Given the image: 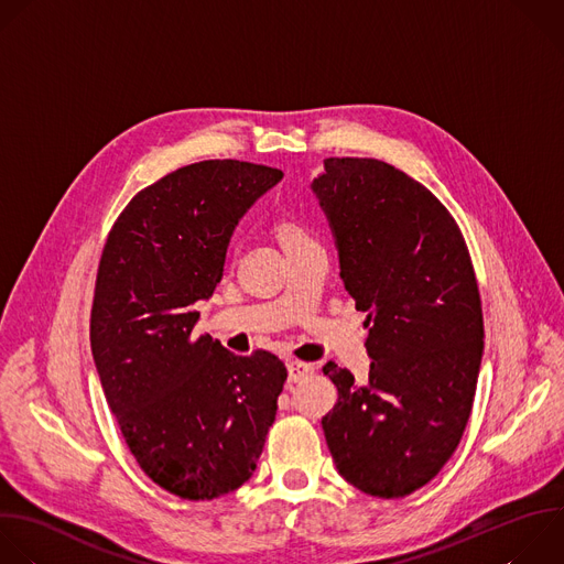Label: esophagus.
Listing matches in <instances>:
<instances>
[{"label":"esophagus","instance_id":"1","mask_svg":"<svg viewBox=\"0 0 564 564\" xmlns=\"http://www.w3.org/2000/svg\"><path fill=\"white\" fill-rule=\"evenodd\" d=\"M310 371H312V367L307 362H301V360H290L288 362V373H290V381L292 383L303 381Z\"/></svg>","mask_w":564,"mask_h":564}]
</instances>
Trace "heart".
<instances>
[{"instance_id": "b5f03b06", "label": "heart", "mask_w": 564, "mask_h": 564, "mask_svg": "<svg viewBox=\"0 0 564 564\" xmlns=\"http://www.w3.org/2000/svg\"><path fill=\"white\" fill-rule=\"evenodd\" d=\"M281 241L283 243H290V241H296V239H303V237H307L305 235V230L299 226V224H292V221H285V224H281Z\"/></svg>"}]
</instances>
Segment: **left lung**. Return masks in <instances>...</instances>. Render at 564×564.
<instances>
[{"instance_id":"obj_1","label":"left lung","mask_w":564,"mask_h":564,"mask_svg":"<svg viewBox=\"0 0 564 564\" xmlns=\"http://www.w3.org/2000/svg\"><path fill=\"white\" fill-rule=\"evenodd\" d=\"M312 181L340 279L367 312L369 381L323 367L338 401L321 425L338 474L379 498L427 485L471 414L482 310L465 239L425 185L379 159L329 156Z\"/></svg>"}]
</instances>
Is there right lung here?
<instances>
[{
  "label": "right lung",
  "instance_id": "add662e5",
  "mask_svg": "<svg viewBox=\"0 0 564 564\" xmlns=\"http://www.w3.org/2000/svg\"><path fill=\"white\" fill-rule=\"evenodd\" d=\"M283 172L237 159L183 165L115 221L97 270L90 347L139 467L165 491L213 500L257 469L288 379L270 351L195 336L235 228Z\"/></svg>",
  "mask_w": 564,
  "mask_h": 564
}]
</instances>
